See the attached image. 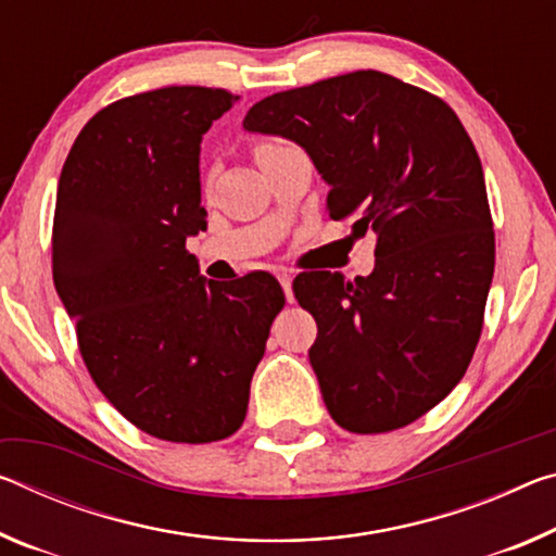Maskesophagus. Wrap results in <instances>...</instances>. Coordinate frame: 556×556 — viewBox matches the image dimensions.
<instances>
[{
    "instance_id": "obj_1",
    "label": "esophagus",
    "mask_w": 556,
    "mask_h": 556,
    "mask_svg": "<svg viewBox=\"0 0 556 556\" xmlns=\"http://www.w3.org/2000/svg\"><path fill=\"white\" fill-rule=\"evenodd\" d=\"M279 285H281V289H285L287 302L292 304V302H294V292H292V275H287V271H281V275H279Z\"/></svg>"
}]
</instances>
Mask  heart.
I'll return each instance as SVG.
<instances>
[{
  "mask_svg": "<svg viewBox=\"0 0 556 556\" xmlns=\"http://www.w3.org/2000/svg\"><path fill=\"white\" fill-rule=\"evenodd\" d=\"M271 148H277V143H262V146H257V151H254V155L267 153V151H271Z\"/></svg>",
  "mask_w": 556,
  "mask_h": 556,
  "instance_id": "1",
  "label": "heart"
}]
</instances>
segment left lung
<instances>
[{
    "label": "left lung",
    "mask_w": 556,
    "mask_h": 556,
    "mask_svg": "<svg viewBox=\"0 0 556 556\" xmlns=\"http://www.w3.org/2000/svg\"><path fill=\"white\" fill-rule=\"evenodd\" d=\"M247 134L302 146L329 185V217L376 235L368 277L309 271L294 296L319 326L309 361L326 408L351 433L428 413L470 366L495 232L478 151L445 101L381 72L267 96Z\"/></svg>",
    "instance_id": "left-lung-1"
}]
</instances>
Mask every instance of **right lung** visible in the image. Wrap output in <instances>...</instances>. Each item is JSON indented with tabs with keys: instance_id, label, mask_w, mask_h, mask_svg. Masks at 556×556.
Segmentation results:
<instances>
[{
	"instance_id": "right-lung-1",
	"label": "right lung",
	"mask_w": 556,
	"mask_h": 556,
	"mask_svg": "<svg viewBox=\"0 0 556 556\" xmlns=\"http://www.w3.org/2000/svg\"><path fill=\"white\" fill-rule=\"evenodd\" d=\"M240 96L167 86L86 123L61 167L54 285L88 374L123 418L173 443L242 426L254 368L285 292L267 271L200 275L188 237L207 230L200 143Z\"/></svg>"
}]
</instances>
